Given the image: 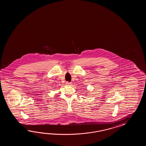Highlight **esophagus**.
<instances>
[{"label":"esophagus","mask_w":146,"mask_h":146,"mask_svg":"<svg viewBox=\"0 0 146 146\" xmlns=\"http://www.w3.org/2000/svg\"><path fill=\"white\" fill-rule=\"evenodd\" d=\"M66 84L67 85V86H72V84L71 82H66Z\"/></svg>","instance_id":"obj_1"}]
</instances>
